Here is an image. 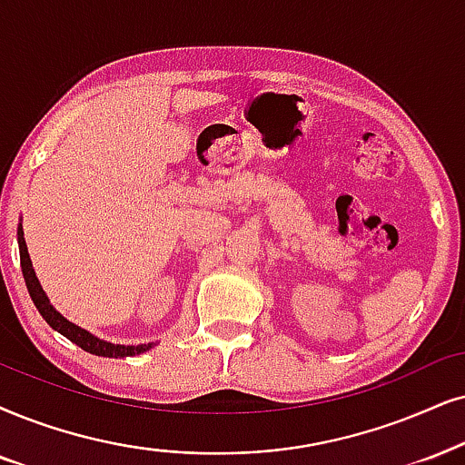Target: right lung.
<instances>
[{
  "instance_id": "1",
  "label": "right lung",
  "mask_w": 465,
  "mask_h": 465,
  "mask_svg": "<svg viewBox=\"0 0 465 465\" xmlns=\"http://www.w3.org/2000/svg\"><path fill=\"white\" fill-rule=\"evenodd\" d=\"M19 252H21V268H23V276H25V285H27L29 296H32L34 304H36V309L40 311V315L45 317L46 324H49L51 328H55L57 332H62L64 337L79 345L81 350L90 351V354H96V356L124 358V356L143 354V351H148L152 348V343H148V345L107 343V341L96 339L94 334L84 331V328L74 326L73 322H68L66 317H62L55 309H53V304L49 302V298H46V293L43 292V287H40V283H38L36 272H34V268H32V260H29L25 238H23V227H19Z\"/></svg>"
}]
</instances>
